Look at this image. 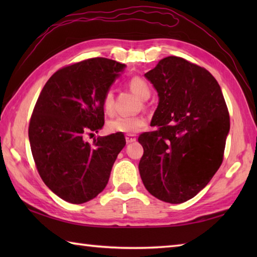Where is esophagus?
I'll return each instance as SVG.
<instances>
[{"label": "esophagus", "mask_w": 257, "mask_h": 257, "mask_svg": "<svg viewBox=\"0 0 257 257\" xmlns=\"http://www.w3.org/2000/svg\"><path fill=\"white\" fill-rule=\"evenodd\" d=\"M136 141V137L133 135H125V143L127 144H132Z\"/></svg>", "instance_id": "obj_1"}]
</instances>
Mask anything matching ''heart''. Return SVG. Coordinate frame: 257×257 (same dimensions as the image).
Returning <instances> with one entry per match:
<instances>
[{
    "instance_id": "b5f03b06",
    "label": "heart",
    "mask_w": 257,
    "mask_h": 257,
    "mask_svg": "<svg viewBox=\"0 0 257 257\" xmlns=\"http://www.w3.org/2000/svg\"><path fill=\"white\" fill-rule=\"evenodd\" d=\"M128 86L141 99L146 100L150 97L151 89L149 84L139 76L130 78ZM102 108L107 114H112L114 111V98L111 89L107 90L102 97ZM146 125L147 120L143 116H118L107 122V130L112 134L134 135L141 132Z\"/></svg>"
}]
</instances>
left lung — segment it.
I'll list each match as a JSON object with an SVG mask.
<instances>
[{
  "instance_id": "left-lung-1",
  "label": "left lung",
  "mask_w": 257,
  "mask_h": 257,
  "mask_svg": "<svg viewBox=\"0 0 257 257\" xmlns=\"http://www.w3.org/2000/svg\"><path fill=\"white\" fill-rule=\"evenodd\" d=\"M159 103L144 133L139 172L146 189L168 203L192 199L219 170L230 130L221 87L210 72L177 56L145 74Z\"/></svg>"
}]
</instances>
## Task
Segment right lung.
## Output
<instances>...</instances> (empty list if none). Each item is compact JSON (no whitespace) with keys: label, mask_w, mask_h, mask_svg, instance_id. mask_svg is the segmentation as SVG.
Masks as SVG:
<instances>
[{"label":"right lung","mask_w":257,"mask_h":257,"mask_svg":"<svg viewBox=\"0 0 257 257\" xmlns=\"http://www.w3.org/2000/svg\"><path fill=\"white\" fill-rule=\"evenodd\" d=\"M125 67L112 59H85L58 69L47 80L29 125L37 171L50 190L69 203L90 201L106 188L122 134L98 137L105 122L102 97Z\"/></svg>","instance_id":"1"}]
</instances>
